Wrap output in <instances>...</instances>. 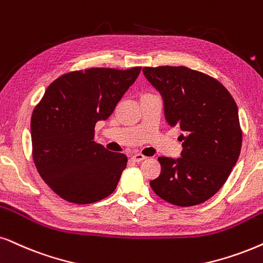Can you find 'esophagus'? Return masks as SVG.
Wrapping results in <instances>:
<instances>
[{
  "instance_id": "obj_1",
  "label": "esophagus",
  "mask_w": 263,
  "mask_h": 263,
  "mask_svg": "<svg viewBox=\"0 0 263 263\" xmlns=\"http://www.w3.org/2000/svg\"><path fill=\"white\" fill-rule=\"evenodd\" d=\"M132 159H134L135 161H142L144 160V159H147V156L141 154V153H135V154L132 155Z\"/></svg>"
}]
</instances>
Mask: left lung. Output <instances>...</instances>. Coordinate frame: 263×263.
I'll return each instance as SVG.
<instances>
[{
    "label": "left lung",
    "mask_w": 263,
    "mask_h": 263,
    "mask_svg": "<svg viewBox=\"0 0 263 263\" xmlns=\"http://www.w3.org/2000/svg\"><path fill=\"white\" fill-rule=\"evenodd\" d=\"M143 72L164 98L167 124L184 132L182 156H160L161 172L151 187L172 205L201 204L226 183L240 154L235 101L218 80L187 66H145Z\"/></svg>",
    "instance_id": "1"
}]
</instances>
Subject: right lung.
I'll return each mask as SVG.
<instances>
[{"label":"right lung","instance_id":"add662e5","mask_svg":"<svg viewBox=\"0 0 263 263\" xmlns=\"http://www.w3.org/2000/svg\"><path fill=\"white\" fill-rule=\"evenodd\" d=\"M88 68L52 82L32 111V159L55 194L74 204H91L115 191L127 156L93 141L95 126L112 114L141 72Z\"/></svg>","mask_w":263,"mask_h":263}]
</instances>
